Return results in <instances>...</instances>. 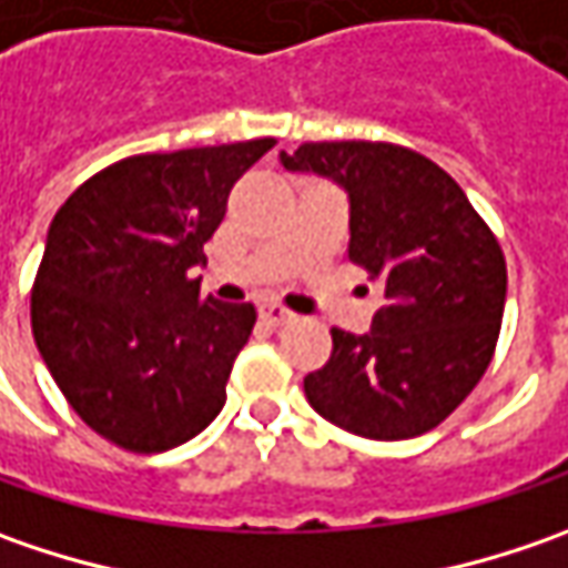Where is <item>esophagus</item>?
I'll return each mask as SVG.
<instances>
[{
	"label": "esophagus",
	"instance_id": "obj_1",
	"mask_svg": "<svg viewBox=\"0 0 568 568\" xmlns=\"http://www.w3.org/2000/svg\"><path fill=\"white\" fill-rule=\"evenodd\" d=\"M258 316L265 318L268 325H287V322H294V313L284 310L281 303H262L258 306Z\"/></svg>",
	"mask_w": 568,
	"mask_h": 568
}]
</instances>
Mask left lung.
Masks as SVG:
<instances>
[{"label": "left lung", "mask_w": 568, "mask_h": 568, "mask_svg": "<svg viewBox=\"0 0 568 568\" xmlns=\"http://www.w3.org/2000/svg\"><path fill=\"white\" fill-rule=\"evenodd\" d=\"M351 205V262L382 287L366 335L332 328V357L303 379L328 424L366 439L439 426L490 366L506 306V258L443 166L385 142H310L281 151Z\"/></svg>", "instance_id": "left-lung-1"}]
</instances>
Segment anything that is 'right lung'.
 <instances>
[{
  "label": "right lung",
  "instance_id": "1",
  "mask_svg": "<svg viewBox=\"0 0 568 568\" xmlns=\"http://www.w3.org/2000/svg\"><path fill=\"white\" fill-rule=\"evenodd\" d=\"M272 144L125 158L55 211L33 281V341L103 439L166 452L221 414L255 306L202 296L192 268L205 265L233 183Z\"/></svg>",
  "mask_w": 568,
  "mask_h": 568
}]
</instances>
